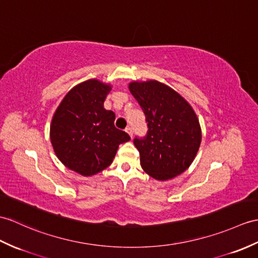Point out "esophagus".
<instances>
[{
	"label": "esophagus",
	"instance_id": "esophagus-1",
	"mask_svg": "<svg viewBox=\"0 0 258 258\" xmlns=\"http://www.w3.org/2000/svg\"><path fill=\"white\" fill-rule=\"evenodd\" d=\"M125 131H126V133H127L131 137H133V131H132V127L127 126L126 128H125Z\"/></svg>",
	"mask_w": 258,
	"mask_h": 258
}]
</instances>
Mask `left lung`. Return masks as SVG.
Segmentation results:
<instances>
[{
    "label": "left lung",
    "instance_id": "left-lung-1",
    "mask_svg": "<svg viewBox=\"0 0 258 258\" xmlns=\"http://www.w3.org/2000/svg\"><path fill=\"white\" fill-rule=\"evenodd\" d=\"M148 126L134 139L143 170L156 180H168L189 168L201 143V127L192 107L170 87L156 80L128 85Z\"/></svg>",
    "mask_w": 258,
    "mask_h": 258
}]
</instances>
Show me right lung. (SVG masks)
I'll return each instance as SVG.
<instances>
[{
    "instance_id": "add662e5",
    "label": "right lung",
    "mask_w": 258,
    "mask_h": 258,
    "mask_svg": "<svg viewBox=\"0 0 258 258\" xmlns=\"http://www.w3.org/2000/svg\"><path fill=\"white\" fill-rule=\"evenodd\" d=\"M111 89L97 79L79 83L66 94L51 119L50 142L58 159L85 177L109 167L119 144L131 140L114 126V112L103 106Z\"/></svg>"
}]
</instances>
